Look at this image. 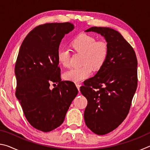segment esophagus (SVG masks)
<instances>
[{"label":"esophagus","instance_id":"34e87169","mask_svg":"<svg viewBox=\"0 0 150 150\" xmlns=\"http://www.w3.org/2000/svg\"><path fill=\"white\" fill-rule=\"evenodd\" d=\"M75 85H76V87H77V88H78V90L79 91L80 87H81V84H80V83H76Z\"/></svg>","mask_w":150,"mask_h":150}]
</instances>
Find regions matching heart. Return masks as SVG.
Segmentation results:
<instances>
[{
	"mask_svg": "<svg viewBox=\"0 0 150 150\" xmlns=\"http://www.w3.org/2000/svg\"><path fill=\"white\" fill-rule=\"evenodd\" d=\"M70 45L75 52L83 54L81 61L83 66L71 68L63 73V78L67 81L79 82L89 77L93 69H100L107 59L109 47L105 40H96L93 35L80 34L72 40ZM57 61L63 67H69V51L63 48L59 49L57 52Z\"/></svg>",
	"mask_w": 150,
	"mask_h": 150,
	"instance_id": "heart-1",
	"label": "heart"
}]
</instances>
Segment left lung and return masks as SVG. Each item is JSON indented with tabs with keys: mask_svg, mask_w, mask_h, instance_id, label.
Masks as SVG:
<instances>
[{
	"mask_svg": "<svg viewBox=\"0 0 150 150\" xmlns=\"http://www.w3.org/2000/svg\"><path fill=\"white\" fill-rule=\"evenodd\" d=\"M85 32L100 34L108 44L105 64L80 88L88 101L84 112L86 125L95 134L105 135L128 115L138 85V61L133 47L116 30L91 27Z\"/></svg>",
	"mask_w": 150,
	"mask_h": 150,
	"instance_id": "1",
	"label": "left lung"
}]
</instances>
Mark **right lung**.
<instances>
[{
	"label": "right lung",
	"instance_id": "add662e5",
	"mask_svg": "<svg viewBox=\"0 0 150 150\" xmlns=\"http://www.w3.org/2000/svg\"><path fill=\"white\" fill-rule=\"evenodd\" d=\"M73 29L70 22L39 25L25 38L17 57L16 96L28 122L44 132L63 122L78 93L71 81H62L57 61L61 41ZM52 82L58 85L51 90Z\"/></svg>",
	"mask_w": 150,
	"mask_h": 150
}]
</instances>
